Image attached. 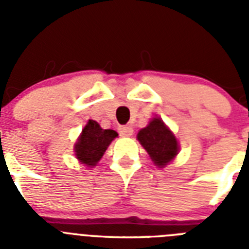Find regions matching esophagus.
Masks as SVG:
<instances>
[{
  "label": "esophagus",
  "mask_w": 249,
  "mask_h": 249,
  "mask_svg": "<svg viewBox=\"0 0 249 249\" xmlns=\"http://www.w3.org/2000/svg\"><path fill=\"white\" fill-rule=\"evenodd\" d=\"M118 132H120V135L123 136V137H129L133 133V128L129 126H120Z\"/></svg>",
  "instance_id": "obj_1"
}]
</instances>
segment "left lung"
<instances>
[{"label":"left lung","mask_w":249,"mask_h":249,"mask_svg":"<svg viewBox=\"0 0 249 249\" xmlns=\"http://www.w3.org/2000/svg\"><path fill=\"white\" fill-rule=\"evenodd\" d=\"M137 140L158 167H164L177 155V140L160 118H153L148 126L141 129Z\"/></svg>","instance_id":"obj_1"}]
</instances>
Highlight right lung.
Instances as JSON below:
<instances>
[{
  "mask_svg": "<svg viewBox=\"0 0 249 249\" xmlns=\"http://www.w3.org/2000/svg\"><path fill=\"white\" fill-rule=\"evenodd\" d=\"M117 136L118 133L113 129L101 128L96 121L89 120L74 146L76 157L87 167L96 166L107 147Z\"/></svg>",
  "mask_w": 249,
  "mask_h": 249,
  "instance_id": "right-lung-1",
  "label": "right lung"
}]
</instances>
